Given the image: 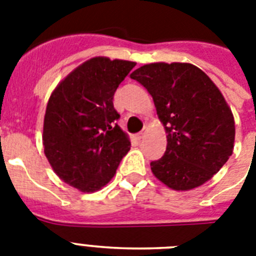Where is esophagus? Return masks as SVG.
Listing matches in <instances>:
<instances>
[{
	"instance_id": "esophagus-1",
	"label": "esophagus",
	"mask_w": 256,
	"mask_h": 256,
	"mask_svg": "<svg viewBox=\"0 0 256 256\" xmlns=\"http://www.w3.org/2000/svg\"><path fill=\"white\" fill-rule=\"evenodd\" d=\"M146 132H147V128H143L140 132H138V134H136V138H138L139 140H140V139H143V138H144Z\"/></svg>"
}]
</instances>
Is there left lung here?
<instances>
[{
	"label": "left lung",
	"instance_id": "obj_1",
	"mask_svg": "<svg viewBox=\"0 0 256 256\" xmlns=\"http://www.w3.org/2000/svg\"><path fill=\"white\" fill-rule=\"evenodd\" d=\"M130 78L152 96L166 132L164 156L151 162L154 177L173 190H191L218 173L233 154L234 118L224 96L191 64L156 62Z\"/></svg>",
	"mask_w": 256,
	"mask_h": 256
}]
</instances>
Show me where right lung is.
<instances>
[{
    "label": "right lung",
    "mask_w": 256,
    "mask_h": 256,
    "mask_svg": "<svg viewBox=\"0 0 256 256\" xmlns=\"http://www.w3.org/2000/svg\"><path fill=\"white\" fill-rule=\"evenodd\" d=\"M136 65L95 57L72 70L49 98L44 117V154L54 173L83 192L100 190L130 150L113 96Z\"/></svg>",
    "instance_id": "1"
}]
</instances>
